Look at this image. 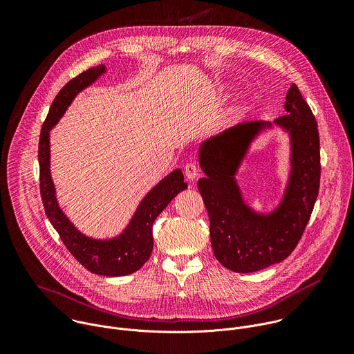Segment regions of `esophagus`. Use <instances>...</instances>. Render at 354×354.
Returning <instances> with one entry per match:
<instances>
[{"instance_id":"34e87169","label":"esophagus","mask_w":354,"mask_h":354,"mask_svg":"<svg viewBox=\"0 0 354 354\" xmlns=\"http://www.w3.org/2000/svg\"><path fill=\"white\" fill-rule=\"evenodd\" d=\"M185 175L189 180H193L197 178L198 175V167L194 164V162H189L186 167H185Z\"/></svg>"}]
</instances>
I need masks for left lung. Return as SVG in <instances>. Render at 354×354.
<instances>
[{"label":"left lung","instance_id":"8db88e82","mask_svg":"<svg viewBox=\"0 0 354 354\" xmlns=\"http://www.w3.org/2000/svg\"><path fill=\"white\" fill-rule=\"evenodd\" d=\"M283 115L274 120L291 136V176L280 207L269 216L248 209L234 179L246 148L268 122H245L207 140L200 148L206 178L197 182L210 218L216 259L227 269L252 273L284 261L299 242L319 192L321 154L315 116L292 84Z\"/></svg>","mask_w":354,"mask_h":354}]
</instances>
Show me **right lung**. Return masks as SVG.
<instances>
[{
  "instance_id": "1",
  "label": "right lung",
  "mask_w": 354,
  "mask_h": 354,
  "mask_svg": "<svg viewBox=\"0 0 354 354\" xmlns=\"http://www.w3.org/2000/svg\"><path fill=\"white\" fill-rule=\"evenodd\" d=\"M104 71V66L92 67L70 80L56 95L40 131L39 180L46 216L59 232L70 254L86 270L100 276L115 277L134 273L149 259L154 245L151 231L156 218L187 185L183 182L182 171H174L144 197L127 230L119 238L111 241H96L82 235L60 210L55 194V185L50 178L48 131L63 116L75 95L91 85Z\"/></svg>"
}]
</instances>
